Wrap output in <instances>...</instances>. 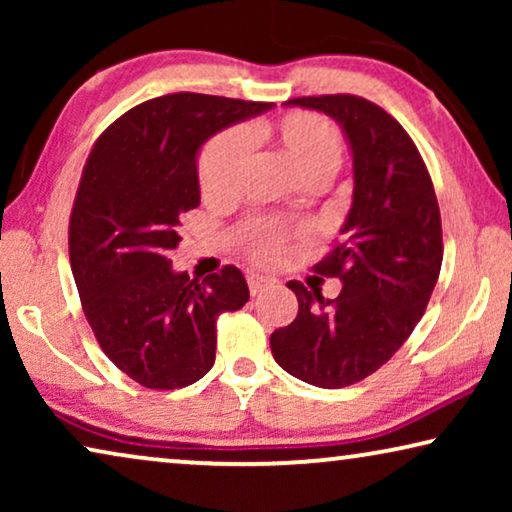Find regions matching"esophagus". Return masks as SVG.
Here are the masks:
<instances>
[{
    "label": "esophagus",
    "mask_w": 512,
    "mask_h": 512,
    "mask_svg": "<svg viewBox=\"0 0 512 512\" xmlns=\"http://www.w3.org/2000/svg\"><path fill=\"white\" fill-rule=\"evenodd\" d=\"M247 284H249V293L251 296H256V293H261L265 286L272 284V279L263 277V275H249L247 277Z\"/></svg>",
    "instance_id": "1"
}]
</instances>
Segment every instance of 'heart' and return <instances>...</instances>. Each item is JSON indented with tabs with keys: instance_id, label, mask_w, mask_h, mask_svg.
I'll use <instances>...</instances> for the list:
<instances>
[{
	"instance_id": "obj_1",
	"label": "heart",
	"mask_w": 512,
	"mask_h": 512,
	"mask_svg": "<svg viewBox=\"0 0 512 512\" xmlns=\"http://www.w3.org/2000/svg\"><path fill=\"white\" fill-rule=\"evenodd\" d=\"M251 135L270 142L289 160L293 172L305 186L317 188L326 184L338 172L342 163V132L331 118L317 111L296 109L277 121H261L254 125ZM249 158V139L242 130L228 128L216 132L202 146L198 156V186L202 198L209 202L230 200L240 191V181ZM244 242L254 258L272 263L284 256V230L270 221H254L244 230Z\"/></svg>"
}]
</instances>
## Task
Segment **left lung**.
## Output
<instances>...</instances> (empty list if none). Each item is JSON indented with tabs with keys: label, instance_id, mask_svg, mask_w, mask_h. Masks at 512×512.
Returning <instances> with one entry per match:
<instances>
[{
	"label": "left lung",
	"instance_id": "obj_1",
	"mask_svg": "<svg viewBox=\"0 0 512 512\" xmlns=\"http://www.w3.org/2000/svg\"><path fill=\"white\" fill-rule=\"evenodd\" d=\"M345 130L354 156V200L342 237L314 265L340 277L338 298L300 282L298 314L270 335L286 373L321 389L366 380L394 356L429 305L443 263V226L431 174L403 125L359 95L293 97Z\"/></svg>",
	"mask_w": 512,
	"mask_h": 512
}]
</instances>
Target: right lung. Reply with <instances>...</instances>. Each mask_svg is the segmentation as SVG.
<instances>
[{
  "instance_id": "1",
  "label": "right lung",
  "mask_w": 512,
  "mask_h": 512,
  "mask_svg": "<svg viewBox=\"0 0 512 512\" xmlns=\"http://www.w3.org/2000/svg\"><path fill=\"white\" fill-rule=\"evenodd\" d=\"M270 102L172 93L97 137L69 216V263L102 352L146 389H181L216 359V319L249 300L235 265L205 279L174 272L179 219L200 205L195 156L214 132Z\"/></svg>"
}]
</instances>
